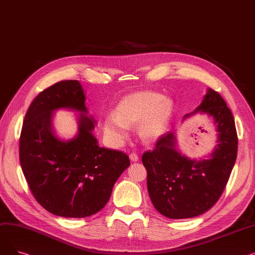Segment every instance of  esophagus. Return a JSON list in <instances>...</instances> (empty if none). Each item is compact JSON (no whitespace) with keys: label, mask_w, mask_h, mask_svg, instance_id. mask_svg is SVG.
Instances as JSON below:
<instances>
[{"label":"esophagus","mask_w":255,"mask_h":255,"mask_svg":"<svg viewBox=\"0 0 255 255\" xmlns=\"http://www.w3.org/2000/svg\"><path fill=\"white\" fill-rule=\"evenodd\" d=\"M129 158L132 162H137L138 161V156L135 153H131L129 155Z\"/></svg>","instance_id":"34e87169"}]
</instances>
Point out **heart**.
I'll return each mask as SVG.
<instances>
[{"label":"heart","instance_id":"1","mask_svg":"<svg viewBox=\"0 0 255 255\" xmlns=\"http://www.w3.org/2000/svg\"><path fill=\"white\" fill-rule=\"evenodd\" d=\"M173 112V102L162 94L140 91L129 94L121 100L117 111L103 121V130L111 142L120 145L128 136L129 125L138 124L139 137L153 141L165 132Z\"/></svg>","mask_w":255,"mask_h":255}]
</instances>
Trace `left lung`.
<instances>
[{
  "mask_svg": "<svg viewBox=\"0 0 255 255\" xmlns=\"http://www.w3.org/2000/svg\"><path fill=\"white\" fill-rule=\"evenodd\" d=\"M200 113L216 125L217 144L208 158L191 159L179 149L175 132L160 137L153 151L143 153L148 171V192L156 210L170 219L202 215L221 196L238 153V135L231 110L216 91L208 89L196 109L184 120Z\"/></svg>",
  "mask_w": 255,
  "mask_h": 255,
  "instance_id": "left-lung-1",
  "label": "left lung"
}]
</instances>
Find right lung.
I'll list each match as a JSON object with an SVG mask.
<instances>
[{"mask_svg":"<svg viewBox=\"0 0 255 255\" xmlns=\"http://www.w3.org/2000/svg\"><path fill=\"white\" fill-rule=\"evenodd\" d=\"M85 102L78 80L57 83L33 100L20 133V165L34 197L49 213L66 218L99 212L130 165L125 153L99 146L93 134L96 121ZM58 109L80 113L78 134L71 140H62L53 130V113Z\"/></svg>","mask_w":255,"mask_h":255,"instance_id":"add662e5","label":"right lung"}]
</instances>
